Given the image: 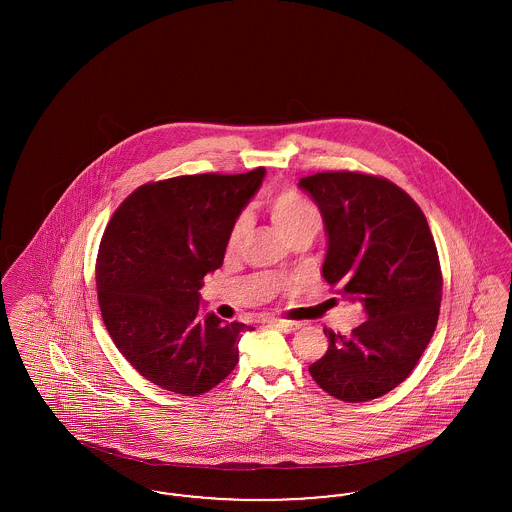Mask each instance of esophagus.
Returning <instances> with one entry per match:
<instances>
[{
	"instance_id": "1",
	"label": "esophagus",
	"mask_w": 512,
	"mask_h": 512,
	"mask_svg": "<svg viewBox=\"0 0 512 512\" xmlns=\"http://www.w3.org/2000/svg\"><path fill=\"white\" fill-rule=\"evenodd\" d=\"M268 326L276 328V330H282L286 334H292L295 330H299V322H292V320H280V318H270L268 320Z\"/></svg>"
}]
</instances>
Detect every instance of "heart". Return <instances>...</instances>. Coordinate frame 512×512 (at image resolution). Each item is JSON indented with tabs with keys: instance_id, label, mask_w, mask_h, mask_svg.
I'll return each mask as SVG.
<instances>
[{
	"instance_id": "1",
	"label": "heart",
	"mask_w": 512,
	"mask_h": 512,
	"mask_svg": "<svg viewBox=\"0 0 512 512\" xmlns=\"http://www.w3.org/2000/svg\"><path fill=\"white\" fill-rule=\"evenodd\" d=\"M268 213H270L272 222L278 226V230L286 238H290L297 232H303V230L318 232L320 222H322L317 205L311 199H307L305 195L293 192V190L274 195L268 201ZM245 228H247L245 217L236 219V222L232 224V230H230V236H228V247L230 249H234L236 245L242 242Z\"/></svg>"
}]
</instances>
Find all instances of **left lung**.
<instances>
[{
	"mask_svg": "<svg viewBox=\"0 0 512 512\" xmlns=\"http://www.w3.org/2000/svg\"><path fill=\"white\" fill-rule=\"evenodd\" d=\"M297 186L324 220V280L366 317L351 336L324 328L328 351L309 372L340 401L378 399L413 372L438 324L441 268L430 226L409 195L378 176L318 172Z\"/></svg>",
	"mask_w": 512,
	"mask_h": 512,
	"instance_id": "obj_1",
	"label": "left lung"
}]
</instances>
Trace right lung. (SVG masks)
Segmentation results:
<instances>
[{"label": "right lung", "instance_id": "right-lung-1", "mask_svg": "<svg viewBox=\"0 0 512 512\" xmlns=\"http://www.w3.org/2000/svg\"><path fill=\"white\" fill-rule=\"evenodd\" d=\"M267 171L194 174L130 195L101 238L98 297L105 328L151 384L201 395L238 363L251 326L199 317L201 280L224 261L232 224Z\"/></svg>", "mask_w": 512, "mask_h": 512}]
</instances>
